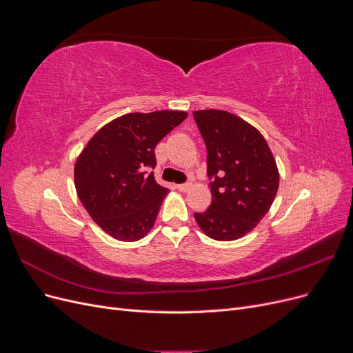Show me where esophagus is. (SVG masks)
<instances>
[{
  "instance_id": "esophagus-1",
  "label": "esophagus",
  "mask_w": 353,
  "mask_h": 353,
  "mask_svg": "<svg viewBox=\"0 0 353 353\" xmlns=\"http://www.w3.org/2000/svg\"><path fill=\"white\" fill-rule=\"evenodd\" d=\"M176 188L179 191H183V193H185V191H188L191 188V183H184V184H178Z\"/></svg>"
}]
</instances>
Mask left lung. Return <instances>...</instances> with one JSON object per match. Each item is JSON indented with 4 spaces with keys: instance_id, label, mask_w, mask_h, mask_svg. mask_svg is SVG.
<instances>
[{
    "instance_id": "8db88e82",
    "label": "left lung",
    "mask_w": 353,
    "mask_h": 353,
    "mask_svg": "<svg viewBox=\"0 0 353 353\" xmlns=\"http://www.w3.org/2000/svg\"><path fill=\"white\" fill-rule=\"evenodd\" d=\"M206 145L212 203L194 213L206 236L237 240L270 210L279 190V169L262 134L241 117L223 110L193 112Z\"/></svg>"
}]
</instances>
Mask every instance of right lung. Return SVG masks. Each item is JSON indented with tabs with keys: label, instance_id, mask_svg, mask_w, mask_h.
<instances>
[{
	"label": "right lung",
	"instance_id": "1",
	"mask_svg": "<svg viewBox=\"0 0 353 353\" xmlns=\"http://www.w3.org/2000/svg\"><path fill=\"white\" fill-rule=\"evenodd\" d=\"M187 117L162 110L117 117L95 134L74 165L77 193L99 227L121 241L143 239L154 225L168 188L156 183L154 148Z\"/></svg>",
	"mask_w": 353,
	"mask_h": 353
}]
</instances>
